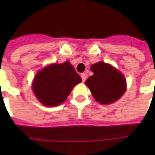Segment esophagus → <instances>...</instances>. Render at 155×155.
Masks as SVG:
<instances>
[{"label":"esophagus","instance_id":"obj_1","mask_svg":"<svg viewBox=\"0 0 155 155\" xmlns=\"http://www.w3.org/2000/svg\"><path fill=\"white\" fill-rule=\"evenodd\" d=\"M81 78H82V81L84 82V81H86V79H87V74H85V73H82L81 74Z\"/></svg>","mask_w":155,"mask_h":155}]
</instances>
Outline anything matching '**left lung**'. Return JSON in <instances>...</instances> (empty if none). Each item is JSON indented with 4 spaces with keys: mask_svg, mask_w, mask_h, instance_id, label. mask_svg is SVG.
Instances as JSON below:
<instances>
[{
    "mask_svg": "<svg viewBox=\"0 0 155 155\" xmlns=\"http://www.w3.org/2000/svg\"><path fill=\"white\" fill-rule=\"evenodd\" d=\"M94 74L88 78L85 84L90 88L95 101L108 104L119 100L126 90L124 75L116 69L104 62H99L91 67Z\"/></svg>",
    "mask_w": 155,
    "mask_h": 155,
    "instance_id": "left-lung-1",
    "label": "left lung"
}]
</instances>
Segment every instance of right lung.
I'll use <instances>...</instances> for the list:
<instances>
[{
  "instance_id": "1",
  "label": "right lung",
  "mask_w": 155,
  "mask_h": 155,
  "mask_svg": "<svg viewBox=\"0 0 155 155\" xmlns=\"http://www.w3.org/2000/svg\"><path fill=\"white\" fill-rule=\"evenodd\" d=\"M82 80L70 62L53 64L44 68L35 75L33 91L41 103L47 106L62 104L74 85Z\"/></svg>"
}]
</instances>
